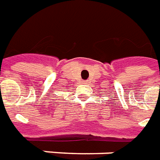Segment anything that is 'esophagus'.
Here are the masks:
<instances>
[{"mask_svg":"<svg viewBox=\"0 0 160 160\" xmlns=\"http://www.w3.org/2000/svg\"><path fill=\"white\" fill-rule=\"evenodd\" d=\"M88 83H89V81H88V80H84L83 81V84H85V85H87Z\"/></svg>","mask_w":160,"mask_h":160,"instance_id":"34e87169","label":"esophagus"}]
</instances>
